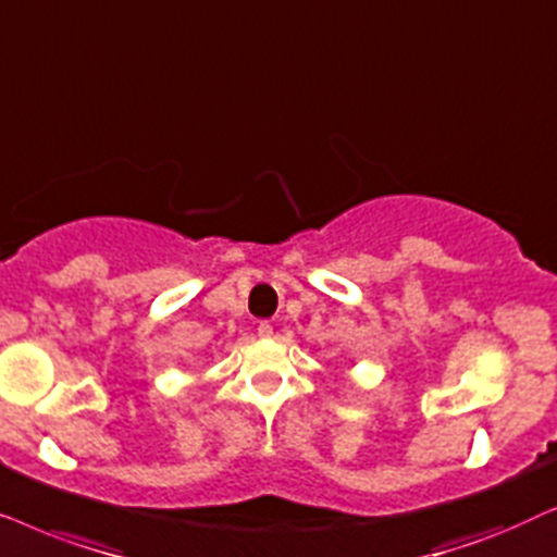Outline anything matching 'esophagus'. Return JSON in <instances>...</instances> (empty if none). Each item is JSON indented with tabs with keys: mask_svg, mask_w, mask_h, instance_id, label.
<instances>
[{
	"mask_svg": "<svg viewBox=\"0 0 557 557\" xmlns=\"http://www.w3.org/2000/svg\"><path fill=\"white\" fill-rule=\"evenodd\" d=\"M257 333H259V338H272V333H274V329H272V323H267V321H262L257 325Z\"/></svg>",
	"mask_w": 557,
	"mask_h": 557,
	"instance_id": "1",
	"label": "esophagus"
}]
</instances>
